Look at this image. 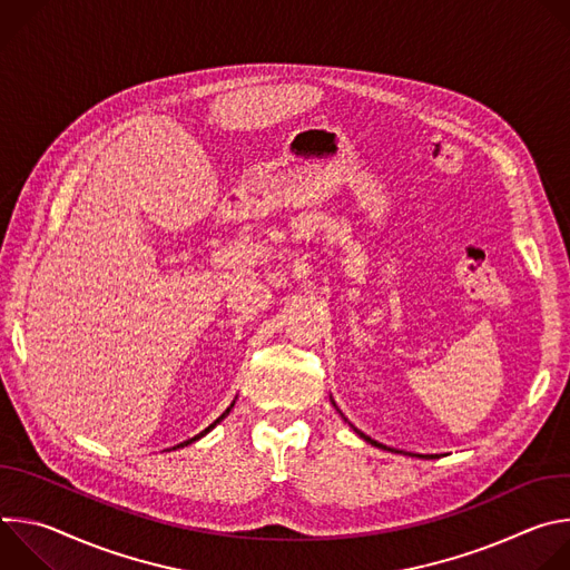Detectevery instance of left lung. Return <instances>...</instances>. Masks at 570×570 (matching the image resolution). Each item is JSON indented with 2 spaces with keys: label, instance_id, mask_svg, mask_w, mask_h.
<instances>
[{
  "label": "left lung",
  "instance_id": "1",
  "mask_svg": "<svg viewBox=\"0 0 570 570\" xmlns=\"http://www.w3.org/2000/svg\"><path fill=\"white\" fill-rule=\"evenodd\" d=\"M332 403H334V409H336V411H338V405H336V401H334V399H332ZM338 413H341V411H338ZM341 415H343V413H341ZM345 422H347V420H345ZM350 426H352V424H350ZM352 429H354V426H352ZM354 431H356V433H358V435H361V438H363V440H365V442H370V444H374V446H379V449H385V451H394V449H387V446H383V444H379V442H376V440H372V438H367V435H365V433H361V431H358V429H354ZM396 453H399V451H396ZM420 458H426V455H420ZM429 458H433V455H429Z\"/></svg>",
  "mask_w": 570,
  "mask_h": 570
}]
</instances>
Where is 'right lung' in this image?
<instances>
[{"mask_svg":"<svg viewBox=\"0 0 570 570\" xmlns=\"http://www.w3.org/2000/svg\"><path fill=\"white\" fill-rule=\"evenodd\" d=\"M232 409H234V401H232V403H229V405H227V411H225V413H223V415H220V417H218V420H216V422H212V424H209V426H207V429H205V431H200V433H198V435H194V438H191V440H185V442H180V444H178V446H174V451H176V449H183V446H189V444H194V442H196V440H200V438H205V435H207V433H209V431H212V429H214V426H216V424H220V422H223V420H225V417H227V415H229V411H232ZM169 451H171V449H169Z\"/></svg>","mask_w":570,"mask_h":570,"instance_id":"obj_1","label":"right lung"}]
</instances>
